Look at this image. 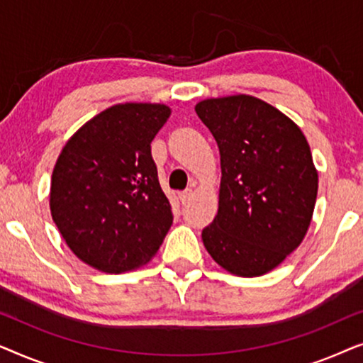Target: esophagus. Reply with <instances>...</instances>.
<instances>
[{
	"mask_svg": "<svg viewBox=\"0 0 363 363\" xmlns=\"http://www.w3.org/2000/svg\"><path fill=\"white\" fill-rule=\"evenodd\" d=\"M191 196H193V190H191V188H186V190H183V191L178 193V198H180L182 203H186L188 200H190Z\"/></svg>",
	"mask_w": 363,
	"mask_h": 363,
	"instance_id": "1",
	"label": "esophagus"
}]
</instances>
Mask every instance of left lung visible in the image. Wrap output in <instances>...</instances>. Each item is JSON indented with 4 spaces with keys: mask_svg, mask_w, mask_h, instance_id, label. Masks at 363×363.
I'll return each instance as SVG.
<instances>
[{
    "mask_svg": "<svg viewBox=\"0 0 363 363\" xmlns=\"http://www.w3.org/2000/svg\"><path fill=\"white\" fill-rule=\"evenodd\" d=\"M195 111L220 148L218 215L201 233L206 251L236 276H261L304 240L317 170L301 128L252 96L206 99Z\"/></svg>",
    "mask_w": 363,
    "mask_h": 363,
    "instance_id": "8db88e82",
    "label": "left lung"
}]
</instances>
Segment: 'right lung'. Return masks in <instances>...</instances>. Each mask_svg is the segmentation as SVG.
<instances>
[{
  "label": "right lung",
  "mask_w": 363,
  "mask_h": 363,
  "mask_svg": "<svg viewBox=\"0 0 363 363\" xmlns=\"http://www.w3.org/2000/svg\"><path fill=\"white\" fill-rule=\"evenodd\" d=\"M163 104H118L82 125L59 155L51 215L71 251L99 271L125 272L155 256L173 223L150 143Z\"/></svg>",
  "instance_id": "1"
}]
</instances>
